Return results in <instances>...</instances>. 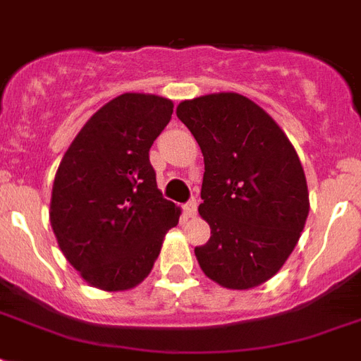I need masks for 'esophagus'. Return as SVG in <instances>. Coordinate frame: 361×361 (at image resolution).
Masks as SVG:
<instances>
[{"label":"esophagus","instance_id":"esophagus-1","mask_svg":"<svg viewBox=\"0 0 361 361\" xmlns=\"http://www.w3.org/2000/svg\"><path fill=\"white\" fill-rule=\"evenodd\" d=\"M197 200H189L187 204H183V214H185V217H195L197 215Z\"/></svg>","mask_w":361,"mask_h":361}]
</instances>
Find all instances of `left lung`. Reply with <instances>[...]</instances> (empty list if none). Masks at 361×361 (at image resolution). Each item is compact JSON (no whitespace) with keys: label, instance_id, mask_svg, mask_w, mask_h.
Returning <instances> with one entry per match:
<instances>
[{"label":"left lung","instance_id":"obj_1","mask_svg":"<svg viewBox=\"0 0 361 361\" xmlns=\"http://www.w3.org/2000/svg\"><path fill=\"white\" fill-rule=\"evenodd\" d=\"M176 114L204 155L198 212L208 243L195 247L209 279L245 290L274 277L294 251L309 214L302 163L281 127L238 93L180 103Z\"/></svg>","mask_w":361,"mask_h":361}]
</instances>
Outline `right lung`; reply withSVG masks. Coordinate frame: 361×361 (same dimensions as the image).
I'll return each mask as SVG.
<instances>
[{
    "mask_svg": "<svg viewBox=\"0 0 361 361\" xmlns=\"http://www.w3.org/2000/svg\"><path fill=\"white\" fill-rule=\"evenodd\" d=\"M169 99L123 93L87 120L59 163L50 223L90 285L129 290L153 268L180 208L157 189L149 147L172 118Z\"/></svg>",
    "mask_w": 361,
    "mask_h": 361,
    "instance_id": "obj_1",
    "label": "right lung"
}]
</instances>
